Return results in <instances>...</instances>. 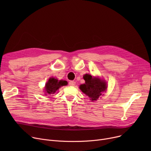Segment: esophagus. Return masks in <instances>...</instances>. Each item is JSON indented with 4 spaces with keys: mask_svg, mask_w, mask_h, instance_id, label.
<instances>
[{
    "mask_svg": "<svg viewBox=\"0 0 151 151\" xmlns=\"http://www.w3.org/2000/svg\"><path fill=\"white\" fill-rule=\"evenodd\" d=\"M76 84V83L75 81H70L69 82V85L71 86H74Z\"/></svg>",
    "mask_w": 151,
    "mask_h": 151,
    "instance_id": "esophagus-1",
    "label": "esophagus"
}]
</instances>
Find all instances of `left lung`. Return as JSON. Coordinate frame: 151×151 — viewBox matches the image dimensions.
I'll return each instance as SVG.
<instances>
[{
  "label": "left lung",
  "instance_id": "8db88e82",
  "mask_svg": "<svg viewBox=\"0 0 151 151\" xmlns=\"http://www.w3.org/2000/svg\"><path fill=\"white\" fill-rule=\"evenodd\" d=\"M83 78L86 83L80 85V88L91 100H97L101 96L102 92L106 90V82L100 80L99 78L92 77L89 74H86Z\"/></svg>",
  "mask_w": 151,
  "mask_h": 151
}]
</instances>
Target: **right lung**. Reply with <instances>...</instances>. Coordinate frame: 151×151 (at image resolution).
Returning <instances> with one entry per match:
<instances>
[{
    "label": "right lung",
    "instance_id": "add662e5",
    "mask_svg": "<svg viewBox=\"0 0 151 151\" xmlns=\"http://www.w3.org/2000/svg\"><path fill=\"white\" fill-rule=\"evenodd\" d=\"M67 84V81L64 80L59 81L57 79L54 78H51L47 81V83L45 85V91L47 93L51 94L55 92L58 90L61 86H66Z\"/></svg>",
    "mask_w": 151,
    "mask_h": 151
}]
</instances>
